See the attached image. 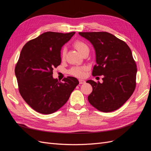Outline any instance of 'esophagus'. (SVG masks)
Returning <instances> with one entry per match:
<instances>
[{
    "label": "esophagus",
    "instance_id": "1",
    "mask_svg": "<svg viewBox=\"0 0 151 151\" xmlns=\"http://www.w3.org/2000/svg\"><path fill=\"white\" fill-rule=\"evenodd\" d=\"M79 84H84V83H86V81H85L84 80H83V79H79Z\"/></svg>",
    "mask_w": 151,
    "mask_h": 151
}]
</instances>
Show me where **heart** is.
I'll list each match as a JSON object with an SVG mask.
<instances>
[{"label": "heart", "instance_id": "obj_1", "mask_svg": "<svg viewBox=\"0 0 151 151\" xmlns=\"http://www.w3.org/2000/svg\"><path fill=\"white\" fill-rule=\"evenodd\" d=\"M74 46L77 50V51H78L81 54L86 51V50H89V47L88 45H87L84 42H82V41H80V40L76 41V42L74 43ZM65 52H66L65 48H63L62 50V54H61V57L62 59L65 58ZM84 70H85V67H74L72 68L69 70V74L77 77H82L84 75Z\"/></svg>", "mask_w": 151, "mask_h": 151}]
</instances>
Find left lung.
<instances>
[{"label":"left lung","mask_w":151,"mask_h":151,"mask_svg":"<svg viewBox=\"0 0 151 151\" xmlns=\"http://www.w3.org/2000/svg\"><path fill=\"white\" fill-rule=\"evenodd\" d=\"M93 45L96 62L92 74L103 76V83L88 80L93 91L89 103L98 110L111 112L120 108L133 94L137 66L125 42L107 32H79Z\"/></svg>","instance_id":"8db88e82"}]
</instances>
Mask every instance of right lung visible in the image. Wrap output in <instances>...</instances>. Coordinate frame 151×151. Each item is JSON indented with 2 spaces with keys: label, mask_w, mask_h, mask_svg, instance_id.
<instances>
[{
  "label": "right lung",
  "mask_w": 151,
  "mask_h": 151,
  "mask_svg": "<svg viewBox=\"0 0 151 151\" xmlns=\"http://www.w3.org/2000/svg\"><path fill=\"white\" fill-rule=\"evenodd\" d=\"M76 33L48 31L27 42L15 67L19 93L34 110L51 114L64 105L79 84L74 77L63 83L53 77V70L61 63L60 51Z\"/></svg>",
  "instance_id": "right-lung-1"
}]
</instances>
